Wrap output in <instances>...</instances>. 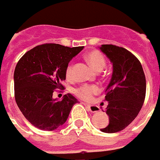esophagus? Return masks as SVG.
Returning <instances> with one entry per match:
<instances>
[{
    "label": "esophagus",
    "mask_w": 160,
    "mask_h": 160,
    "mask_svg": "<svg viewBox=\"0 0 160 160\" xmlns=\"http://www.w3.org/2000/svg\"><path fill=\"white\" fill-rule=\"evenodd\" d=\"M84 104L87 106V108L89 111H91L92 112H100V108L97 106V105H91V104H88V103H85Z\"/></svg>",
    "instance_id": "1"
}]
</instances>
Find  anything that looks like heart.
Wrapping results in <instances>:
<instances>
[{"instance_id": "obj_1", "label": "heart", "mask_w": 160, "mask_h": 160, "mask_svg": "<svg viewBox=\"0 0 160 160\" xmlns=\"http://www.w3.org/2000/svg\"><path fill=\"white\" fill-rule=\"evenodd\" d=\"M86 59L88 60V62L92 65V67L96 71L102 70L106 66V59H105L104 56L102 55V53L99 50H92L89 52L86 55ZM72 68H73L72 64H69L68 66V68L66 69V76L68 78L71 77ZM99 92H100V88L97 85L83 84L75 90V94L82 100L90 101V100H92V96L94 94H97Z\"/></svg>"}]
</instances>
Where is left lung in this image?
<instances>
[{
    "label": "left lung",
    "mask_w": 160,
    "mask_h": 160,
    "mask_svg": "<svg viewBox=\"0 0 160 160\" xmlns=\"http://www.w3.org/2000/svg\"><path fill=\"white\" fill-rule=\"evenodd\" d=\"M100 49L112 63V74L105 91L109 124L104 133L122 131L134 121L146 97V77L138 58L127 49L113 45H102Z\"/></svg>",
    "instance_id": "1"
}]
</instances>
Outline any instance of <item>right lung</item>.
<instances>
[{
    "label": "right lung",
    "instance_id": "add662e5",
    "mask_svg": "<svg viewBox=\"0 0 160 160\" xmlns=\"http://www.w3.org/2000/svg\"><path fill=\"white\" fill-rule=\"evenodd\" d=\"M83 47L68 48L44 44L27 51L14 69V97L23 116L41 130L53 131L67 121L72 106L78 102L73 95L61 101L53 99L56 89L64 88L66 69Z\"/></svg>",
    "mask_w": 160,
    "mask_h": 160
}]
</instances>
